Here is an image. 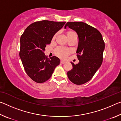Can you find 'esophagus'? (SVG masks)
<instances>
[{
  "instance_id": "obj_1",
  "label": "esophagus",
  "mask_w": 121,
  "mask_h": 121,
  "mask_svg": "<svg viewBox=\"0 0 121 121\" xmlns=\"http://www.w3.org/2000/svg\"><path fill=\"white\" fill-rule=\"evenodd\" d=\"M60 63H65V61L64 60H61L60 61Z\"/></svg>"
}]
</instances>
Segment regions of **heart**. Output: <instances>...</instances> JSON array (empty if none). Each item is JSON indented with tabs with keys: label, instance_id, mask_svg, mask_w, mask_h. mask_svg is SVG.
<instances>
[{
	"label": "heart",
	"instance_id": "1",
	"mask_svg": "<svg viewBox=\"0 0 121 121\" xmlns=\"http://www.w3.org/2000/svg\"><path fill=\"white\" fill-rule=\"evenodd\" d=\"M73 33H74V32L73 31H69L68 32V36L69 35H71ZM56 34L53 37V38L56 37ZM55 53H56V55H57L58 56L60 57L61 58H66L67 56L70 53V51L68 49L62 48V47H58V48H56L55 50Z\"/></svg>",
	"mask_w": 121,
	"mask_h": 121
}]
</instances>
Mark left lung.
<instances>
[{
	"label": "left lung",
	"instance_id": "1",
	"mask_svg": "<svg viewBox=\"0 0 121 121\" xmlns=\"http://www.w3.org/2000/svg\"><path fill=\"white\" fill-rule=\"evenodd\" d=\"M67 26L75 30L78 36L76 53L79 61L76 65L71 62L73 68L67 73V76L75 84H83L93 77L101 66L105 42L99 30L84 22H67L65 28Z\"/></svg>",
	"mask_w": 121,
	"mask_h": 121
}]
</instances>
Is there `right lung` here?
<instances>
[{
    "label": "right lung",
    "instance_id": "obj_1",
    "mask_svg": "<svg viewBox=\"0 0 121 121\" xmlns=\"http://www.w3.org/2000/svg\"><path fill=\"white\" fill-rule=\"evenodd\" d=\"M65 22L48 20L35 22L29 26L20 38V57L26 74L36 83H42L50 78L60 59L44 54L47 45Z\"/></svg>",
    "mask_w": 121,
    "mask_h": 121
}]
</instances>
